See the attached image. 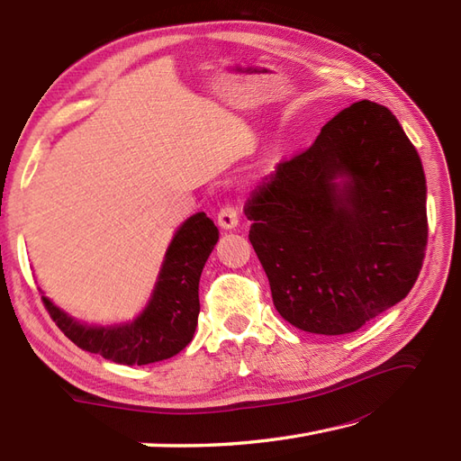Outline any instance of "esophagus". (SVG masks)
<instances>
[{
	"mask_svg": "<svg viewBox=\"0 0 461 461\" xmlns=\"http://www.w3.org/2000/svg\"><path fill=\"white\" fill-rule=\"evenodd\" d=\"M218 223L223 230H233L240 225V210L236 205H223L218 213Z\"/></svg>",
	"mask_w": 461,
	"mask_h": 461,
	"instance_id": "obj_1",
	"label": "esophagus"
}]
</instances>
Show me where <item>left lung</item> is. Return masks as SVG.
I'll use <instances>...</instances> for the list:
<instances>
[{"label": "left lung", "instance_id": "8db88e82", "mask_svg": "<svg viewBox=\"0 0 461 461\" xmlns=\"http://www.w3.org/2000/svg\"><path fill=\"white\" fill-rule=\"evenodd\" d=\"M246 213L276 310L310 333L341 336L390 310L426 258L421 159L395 115L367 99L282 161Z\"/></svg>", "mask_w": 461, "mask_h": 461}]
</instances>
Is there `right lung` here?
<instances>
[{
    "label": "right lung",
    "mask_w": 461,
    "mask_h": 461,
    "mask_svg": "<svg viewBox=\"0 0 461 461\" xmlns=\"http://www.w3.org/2000/svg\"><path fill=\"white\" fill-rule=\"evenodd\" d=\"M220 231L207 215L195 213L171 240L151 302L138 320L120 328H87L41 297L56 326L74 344L110 362L146 366L182 351L194 338L200 313V276Z\"/></svg>",
    "instance_id": "right-lung-1"
}]
</instances>
